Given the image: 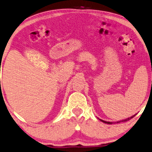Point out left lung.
<instances>
[{
  "label": "left lung",
  "mask_w": 152,
  "mask_h": 152,
  "mask_svg": "<svg viewBox=\"0 0 152 152\" xmlns=\"http://www.w3.org/2000/svg\"><path fill=\"white\" fill-rule=\"evenodd\" d=\"M134 116H135V115H134L131 116V117H130V118H126V119H125V120H122V121H116V122H108V121H103V120H102V119L99 118H98V119H99V120H100L101 121H102L103 123H107V124H113V123H121V122H126L127 121H129V120H130L131 118H133Z\"/></svg>",
  "instance_id": "obj_1"
}]
</instances>
